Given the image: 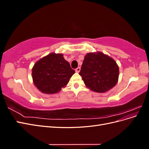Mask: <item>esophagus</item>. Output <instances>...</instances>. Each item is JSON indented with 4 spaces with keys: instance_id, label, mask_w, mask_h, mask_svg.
<instances>
[{
    "instance_id": "1",
    "label": "esophagus",
    "mask_w": 149,
    "mask_h": 149,
    "mask_svg": "<svg viewBox=\"0 0 149 149\" xmlns=\"http://www.w3.org/2000/svg\"><path fill=\"white\" fill-rule=\"evenodd\" d=\"M80 70H81V68H80V67H78L77 68H76V69L75 70L76 73H79V72L80 71Z\"/></svg>"
}]
</instances>
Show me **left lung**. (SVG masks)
Segmentation results:
<instances>
[{"label":"left lung","instance_id":"8db88e82","mask_svg":"<svg viewBox=\"0 0 149 149\" xmlns=\"http://www.w3.org/2000/svg\"><path fill=\"white\" fill-rule=\"evenodd\" d=\"M86 86L93 91L104 93L118 82L119 67L116 61L104 53H88L79 73Z\"/></svg>","mask_w":149,"mask_h":149}]
</instances>
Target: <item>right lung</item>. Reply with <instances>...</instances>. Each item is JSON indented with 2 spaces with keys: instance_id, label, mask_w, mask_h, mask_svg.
Wrapping results in <instances>:
<instances>
[{
  "instance_id": "obj_1",
  "label": "right lung",
  "mask_w": 149,
  "mask_h": 149,
  "mask_svg": "<svg viewBox=\"0 0 149 149\" xmlns=\"http://www.w3.org/2000/svg\"><path fill=\"white\" fill-rule=\"evenodd\" d=\"M74 73L63 54L52 53L35 64L32 78L35 86L40 91L53 94L65 86Z\"/></svg>"
}]
</instances>
